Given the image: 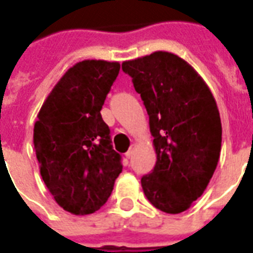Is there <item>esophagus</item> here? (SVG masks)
Wrapping results in <instances>:
<instances>
[{
  "instance_id": "34e87169",
  "label": "esophagus",
  "mask_w": 253,
  "mask_h": 253,
  "mask_svg": "<svg viewBox=\"0 0 253 253\" xmlns=\"http://www.w3.org/2000/svg\"><path fill=\"white\" fill-rule=\"evenodd\" d=\"M134 150H135V145H131V146H130V149H128V152L126 153L127 159H130V157H131L132 153H134Z\"/></svg>"
}]
</instances>
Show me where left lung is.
Listing matches in <instances>:
<instances>
[{
  "label": "left lung",
  "mask_w": 253,
  "mask_h": 253,
  "mask_svg": "<svg viewBox=\"0 0 253 253\" xmlns=\"http://www.w3.org/2000/svg\"><path fill=\"white\" fill-rule=\"evenodd\" d=\"M149 115L157 154L141 179L148 201L168 214L190 209L217 168L222 126L205 80L183 58L156 51L122 63Z\"/></svg>",
  "instance_id": "1"
}]
</instances>
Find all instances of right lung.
Here are the masks:
<instances>
[{"instance_id":"obj_1","label":"right lung","mask_w":253,"mask_h":253,"mask_svg":"<svg viewBox=\"0 0 253 253\" xmlns=\"http://www.w3.org/2000/svg\"><path fill=\"white\" fill-rule=\"evenodd\" d=\"M121 63L77 62L48 93L34 126L42 179L63 210L74 215L97 211L122 172L101 107Z\"/></svg>"}]
</instances>
